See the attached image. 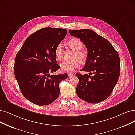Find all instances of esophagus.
<instances>
[{
	"mask_svg": "<svg viewBox=\"0 0 135 135\" xmlns=\"http://www.w3.org/2000/svg\"><path fill=\"white\" fill-rule=\"evenodd\" d=\"M68 74V76L69 77H71V76H73V75H74V74L73 73H69Z\"/></svg>",
	"mask_w": 135,
	"mask_h": 135,
	"instance_id": "esophagus-1",
	"label": "esophagus"
}]
</instances>
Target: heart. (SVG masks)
I'll use <instances>...</instances> for the list:
<instances>
[{
  "instance_id": "heart-1",
  "label": "heart",
  "mask_w": 135,
  "mask_h": 135,
  "mask_svg": "<svg viewBox=\"0 0 135 135\" xmlns=\"http://www.w3.org/2000/svg\"><path fill=\"white\" fill-rule=\"evenodd\" d=\"M69 46L71 49L76 51L74 56V59L72 61H64L60 64L61 70L64 71L71 72L75 69H78L80 66V62H85L87 58V55L83 50L84 45L83 43L78 38H73L69 40L68 42ZM54 54L55 57L59 60H61L63 57V46L61 44H59L56 46Z\"/></svg>"
}]
</instances>
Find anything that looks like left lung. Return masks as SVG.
Returning <instances> with one entry per match:
<instances>
[{
    "label": "left lung",
    "mask_w": 135,
    "mask_h": 135,
    "mask_svg": "<svg viewBox=\"0 0 135 135\" xmlns=\"http://www.w3.org/2000/svg\"><path fill=\"white\" fill-rule=\"evenodd\" d=\"M69 33L79 38L88 50L86 63L81 70L89 73L76 74L79 79L76 94L79 98L89 103H99L111 95L118 81L119 55L108 40L92 30H69Z\"/></svg>",
    "instance_id": "left-lung-1"
}]
</instances>
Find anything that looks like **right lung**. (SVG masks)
Listing matches in <instances>:
<instances>
[{
    "label": "right lung",
    "instance_id": "1",
    "mask_svg": "<svg viewBox=\"0 0 135 135\" xmlns=\"http://www.w3.org/2000/svg\"><path fill=\"white\" fill-rule=\"evenodd\" d=\"M67 30L44 28L28 37L15 57L14 75L25 98L39 106L49 105L60 94L59 83L68 74L51 75L60 68L55 56L56 46Z\"/></svg>",
    "mask_w": 135,
    "mask_h": 135
}]
</instances>
